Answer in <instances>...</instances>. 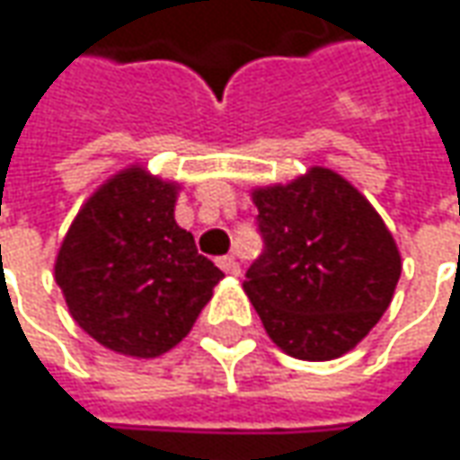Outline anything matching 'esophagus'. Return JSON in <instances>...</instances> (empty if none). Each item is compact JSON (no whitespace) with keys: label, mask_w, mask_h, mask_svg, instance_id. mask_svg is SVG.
Segmentation results:
<instances>
[{"label":"esophagus","mask_w":460,"mask_h":460,"mask_svg":"<svg viewBox=\"0 0 460 460\" xmlns=\"http://www.w3.org/2000/svg\"><path fill=\"white\" fill-rule=\"evenodd\" d=\"M218 267H221V270H224L226 275H234V278H236V275L242 272L239 261L234 260V257H221V260H218Z\"/></svg>","instance_id":"34e87169"}]
</instances>
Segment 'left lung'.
<instances>
[{"instance_id": "8db88e82", "label": "left lung", "mask_w": 460, "mask_h": 460, "mask_svg": "<svg viewBox=\"0 0 460 460\" xmlns=\"http://www.w3.org/2000/svg\"><path fill=\"white\" fill-rule=\"evenodd\" d=\"M264 254L244 293L267 336L303 361L351 351L392 303L402 257L394 236L343 175L310 167L252 190Z\"/></svg>"}]
</instances>
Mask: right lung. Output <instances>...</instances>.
Masks as SVG:
<instances>
[{"mask_svg":"<svg viewBox=\"0 0 460 460\" xmlns=\"http://www.w3.org/2000/svg\"><path fill=\"white\" fill-rule=\"evenodd\" d=\"M181 185L129 165L99 185L56 257L73 321L103 349L135 358L178 346L224 272L178 226Z\"/></svg>","mask_w":460,"mask_h":460,"instance_id":"obj_1","label":"right lung"}]
</instances>
